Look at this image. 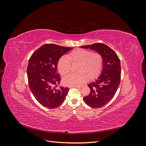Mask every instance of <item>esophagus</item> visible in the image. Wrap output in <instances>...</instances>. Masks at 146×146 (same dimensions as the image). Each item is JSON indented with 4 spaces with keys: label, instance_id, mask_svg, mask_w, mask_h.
Listing matches in <instances>:
<instances>
[{
    "label": "esophagus",
    "instance_id": "1",
    "mask_svg": "<svg viewBox=\"0 0 146 146\" xmlns=\"http://www.w3.org/2000/svg\"><path fill=\"white\" fill-rule=\"evenodd\" d=\"M83 86V85H77V86H72V87H76V88H81Z\"/></svg>",
    "mask_w": 146,
    "mask_h": 146
}]
</instances>
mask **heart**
I'll list each match as a JSON object with an SVG mask.
<instances>
[{
	"mask_svg": "<svg viewBox=\"0 0 146 146\" xmlns=\"http://www.w3.org/2000/svg\"><path fill=\"white\" fill-rule=\"evenodd\" d=\"M68 59L65 56H61L57 63V68L61 75L67 74L70 70L72 63H80L78 74H70L63 79V83L66 86H74L85 83L90 79H94L100 73L103 67V58L98 52L92 53L87 49L74 50L69 53ZM89 77L88 78V76Z\"/></svg>",
	"mask_w": 146,
	"mask_h": 146,
	"instance_id": "b5f03b06",
	"label": "heart"
}]
</instances>
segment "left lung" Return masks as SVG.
<instances>
[{
	"instance_id": "8db88e82",
	"label": "left lung",
	"mask_w": 146,
	"mask_h": 146,
	"mask_svg": "<svg viewBox=\"0 0 146 146\" xmlns=\"http://www.w3.org/2000/svg\"><path fill=\"white\" fill-rule=\"evenodd\" d=\"M90 48L100 54L103 58V67L98 78L88 86L90 93L83 98L89 107L99 108L104 107L115 95L121 82L120 60L116 52L103 43H94L80 47Z\"/></svg>"
}]
</instances>
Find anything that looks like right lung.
<instances>
[{
    "mask_svg": "<svg viewBox=\"0 0 146 146\" xmlns=\"http://www.w3.org/2000/svg\"><path fill=\"white\" fill-rule=\"evenodd\" d=\"M73 47L46 44L35 51L29 61V85L38 102L49 109L58 107L64 102L68 88L60 86L61 77L57 72L58 60Z\"/></svg>",
    "mask_w": 146,
    "mask_h": 146,
    "instance_id": "obj_1",
    "label": "right lung"
}]
</instances>
